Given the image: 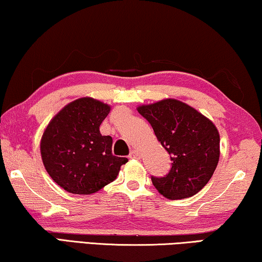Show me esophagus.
Wrapping results in <instances>:
<instances>
[{"label": "esophagus", "instance_id": "1", "mask_svg": "<svg viewBox=\"0 0 262 262\" xmlns=\"http://www.w3.org/2000/svg\"><path fill=\"white\" fill-rule=\"evenodd\" d=\"M128 158H129V159H140V158H141V154H140L139 150L133 149L129 153V156H128Z\"/></svg>", "mask_w": 262, "mask_h": 262}]
</instances>
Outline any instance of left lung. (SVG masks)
I'll return each mask as SVG.
<instances>
[{"instance_id":"8db88e82","label":"left lung","mask_w":262,"mask_h":262,"mask_svg":"<svg viewBox=\"0 0 262 262\" xmlns=\"http://www.w3.org/2000/svg\"><path fill=\"white\" fill-rule=\"evenodd\" d=\"M162 147L171 167L165 177H151L159 193L169 200L190 198L204 188L220 156V136L212 121L174 99L138 108Z\"/></svg>"}]
</instances>
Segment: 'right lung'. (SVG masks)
I'll return each mask as SVG.
<instances>
[{
	"label": "right lung",
	"mask_w": 262,
	"mask_h": 262,
	"mask_svg": "<svg viewBox=\"0 0 262 262\" xmlns=\"http://www.w3.org/2000/svg\"><path fill=\"white\" fill-rule=\"evenodd\" d=\"M108 104L82 97L67 104L50 121L41 140L42 161L58 186L73 194H93L114 181L128 161L112 153V136L100 126Z\"/></svg>",
	"instance_id": "add662e5"
}]
</instances>
